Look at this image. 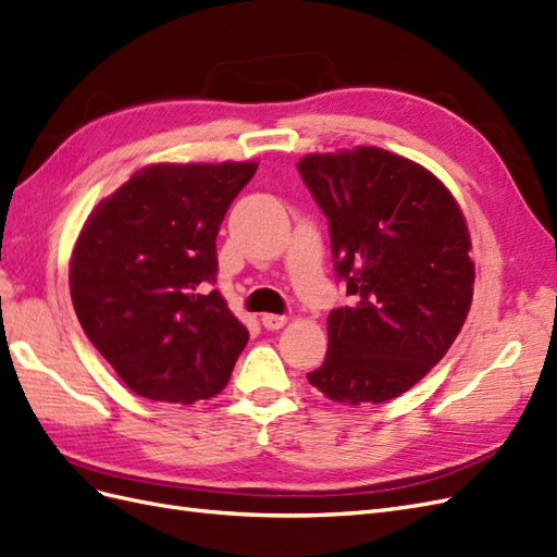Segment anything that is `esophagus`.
<instances>
[{
    "label": "esophagus",
    "mask_w": 557,
    "mask_h": 557,
    "mask_svg": "<svg viewBox=\"0 0 557 557\" xmlns=\"http://www.w3.org/2000/svg\"><path fill=\"white\" fill-rule=\"evenodd\" d=\"M262 327L264 330H281L285 323H288V315H278V313H262Z\"/></svg>",
    "instance_id": "34e87169"
}]
</instances>
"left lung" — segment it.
Wrapping results in <instances>:
<instances>
[{
  "instance_id": "1",
  "label": "left lung",
  "mask_w": 557,
  "mask_h": 557,
  "mask_svg": "<svg viewBox=\"0 0 557 557\" xmlns=\"http://www.w3.org/2000/svg\"><path fill=\"white\" fill-rule=\"evenodd\" d=\"M297 170L327 218L350 297L330 311L325 362L307 379L334 401L395 399L446 356L469 313L462 211L425 166L376 146L313 153Z\"/></svg>"
}]
</instances>
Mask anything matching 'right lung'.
I'll return each instance as SVG.
<instances>
[{
	"label": "right lung",
	"instance_id": "right-lung-1",
	"mask_svg": "<svg viewBox=\"0 0 557 557\" xmlns=\"http://www.w3.org/2000/svg\"><path fill=\"white\" fill-rule=\"evenodd\" d=\"M256 162L150 164L88 215L70 267L83 332L132 393L193 404L227 385L248 330L215 285V237Z\"/></svg>",
	"mask_w": 557,
	"mask_h": 557
}]
</instances>
